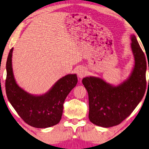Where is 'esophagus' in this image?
I'll use <instances>...</instances> for the list:
<instances>
[{
  "label": "esophagus",
  "mask_w": 149,
  "mask_h": 149,
  "mask_svg": "<svg viewBox=\"0 0 149 149\" xmlns=\"http://www.w3.org/2000/svg\"><path fill=\"white\" fill-rule=\"evenodd\" d=\"M87 74V73L86 70L84 68H79L77 70V75L79 79H82V78L86 76Z\"/></svg>",
  "instance_id": "obj_1"
}]
</instances>
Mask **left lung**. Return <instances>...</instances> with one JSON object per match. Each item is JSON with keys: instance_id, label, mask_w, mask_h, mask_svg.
I'll list each match as a JSON object with an SVG mask.
<instances>
[{"instance_id": "obj_1", "label": "left lung", "mask_w": 149, "mask_h": 149, "mask_svg": "<svg viewBox=\"0 0 149 149\" xmlns=\"http://www.w3.org/2000/svg\"><path fill=\"white\" fill-rule=\"evenodd\" d=\"M131 46L135 66L129 79L123 84L114 87L94 77L82 80L89 95V118L95 125L109 127L120 124L132 114L145 95L146 58L134 35L132 37Z\"/></svg>"}]
</instances>
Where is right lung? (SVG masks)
I'll return each mask as SVG.
<instances>
[{"mask_svg": "<svg viewBox=\"0 0 149 149\" xmlns=\"http://www.w3.org/2000/svg\"><path fill=\"white\" fill-rule=\"evenodd\" d=\"M13 48L6 62V93L9 102L22 120L37 128H46L58 123L62 118L65 98L76 85L75 74L62 77L47 94L33 96L21 89L14 79L12 67Z\"/></svg>", "mask_w": 149, "mask_h": 149, "instance_id": "add662e5", "label": "right lung"}]
</instances>
